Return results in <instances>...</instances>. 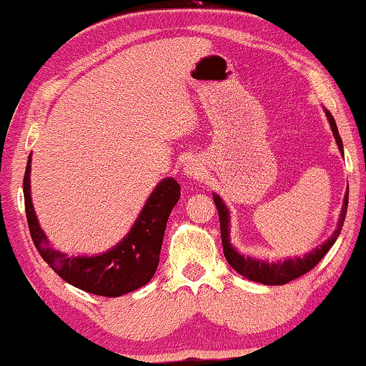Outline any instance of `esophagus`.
I'll return each mask as SVG.
<instances>
[{"label":"esophagus","mask_w":366,"mask_h":366,"mask_svg":"<svg viewBox=\"0 0 366 366\" xmlns=\"http://www.w3.org/2000/svg\"><path fill=\"white\" fill-rule=\"evenodd\" d=\"M184 174L191 179H199L202 174H204V167L202 164H199L197 160H191L187 162L186 167H184Z\"/></svg>","instance_id":"1"}]
</instances>
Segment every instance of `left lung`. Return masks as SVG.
<instances>
[{"label":"left lung","instance_id":"8db88e82","mask_svg":"<svg viewBox=\"0 0 366 366\" xmlns=\"http://www.w3.org/2000/svg\"><path fill=\"white\" fill-rule=\"evenodd\" d=\"M325 116H327L329 124H331L332 134L336 138V143L339 147V152L342 153V141L341 136L337 133V126L334 117L331 116V112L325 111ZM214 204H217L218 209V217H219V228H222V244H223V254H225L227 261L230 266L235 269L239 274L244 276L250 281H255V283H262V285H286L290 281L300 278V276L309 272L310 269L322 261V257L329 252V249L332 247L334 242L337 240L339 233H341L342 223H345L346 218V211H347V192L345 196V202H342V209L341 214H339V222H337V228L334 230L331 235V239H327L324 242L320 247H317L312 250V252L305 254L303 257H295V259H285V261L280 262H267V261H261V259H254V257H245L240 252H237L233 249V245L230 244V211L225 206V202L222 201V197L213 194Z\"/></svg>","mask_w":366,"mask_h":366}]
</instances>
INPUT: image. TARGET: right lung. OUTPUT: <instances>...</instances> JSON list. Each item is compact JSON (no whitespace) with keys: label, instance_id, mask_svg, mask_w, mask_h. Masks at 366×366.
I'll return each instance as SVG.
<instances>
[{"label":"right lung","instance_id":"right-lung-1","mask_svg":"<svg viewBox=\"0 0 366 366\" xmlns=\"http://www.w3.org/2000/svg\"><path fill=\"white\" fill-rule=\"evenodd\" d=\"M30 164H32V155H29L24 175L25 213H27L30 235L44 261L66 283L76 286L86 293L114 298L134 292L153 278L160 259L167 219L180 197L177 180L169 177L158 182L131 232L116 247L100 255L69 257L49 247V240L39 225L30 197V167H32Z\"/></svg>","mask_w":366,"mask_h":366}]
</instances>
